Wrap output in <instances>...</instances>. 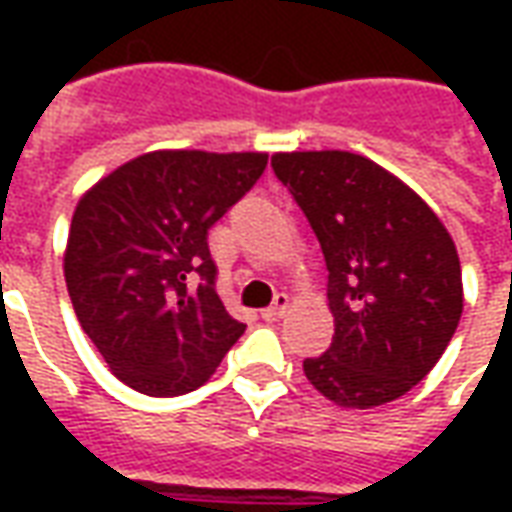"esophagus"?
<instances>
[{
    "instance_id": "obj_1",
    "label": "esophagus",
    "mask_w": 512,
    "mask_h": 512,
    "mask_svg": "<svg viewBox=\"0 0 512 512\" xmlns=\"http://www.w3.org/2000/svg\"><path fill=\"white\" fill-rule=\"evenodd\" d=\"M288 304V293H277V296H274V304L263 310V318H266V321H277V318H282V312L288 310Z\"/></svg>"
}]
</instances>
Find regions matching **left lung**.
Wrapping results in <instances>:
<instances>
[{
	"label": "left lung",
	"instance_id": "8db88e82",
	"mask_svg": "<svg viewBox=\"0 0 512 512\" xmlns=\"http://www.w3.org/2000/svg\"><path fill=\"white\" fill-rule=\"evenodd\" d=\"M271 167L321 244L334 337L304 359L323 397L384 406L428 376L463 312L461 260L406 183L345 150L277 153Z\"/></svg>",
	"mask_w": 512,
	"mask_h": 512
}]
</instances>
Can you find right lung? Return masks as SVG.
<instances>
[{
  "mask_svg": "<svg viewBox=\"0 0 512 512\" xmlns=\"http://www.w3.org/2000/svg\"><path fill=\"white\" fill-rule=\"evenodd\" d=\"M266 164V153L158 150L98 180L76 205L65 252L73 310L136 392L186 395L244 334L216 293L208 230Z\"/></svg>",
  "mask_w": 512,
  "mask_h": 512,
  "instance_id": "add662e5",
  "label": "right lung"
}]
</instances>
